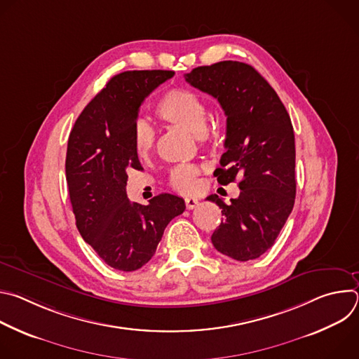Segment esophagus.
Wrapping results in <instances>:
<instances>
[{"instance_id":"obj_1","label":"esophagus","mask_w":359,"mask_h":359,"mask_svg":"<svg viewBox=\"0 0 359 359\" xmlns=\"http://www.w3.org/2000/svg\"><path fill=\"white\" fill-rule=\"evenodd\" d=\"M184 203H186V208L189 209V210H193L197 204H198V200L197 198H194V197H186L184 198Z\"/></svg>"}]
</instances>
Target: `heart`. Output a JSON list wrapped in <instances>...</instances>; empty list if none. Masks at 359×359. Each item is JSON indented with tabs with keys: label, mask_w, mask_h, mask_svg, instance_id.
<instances>
[{
	"label": "heart",
	"mask_w": 359,
	"mask_h": 359,
	"mask_svg": "<svg viewBox=\"0 0 359 359\" xmlns=\"http://www.w3.org/2000/svg\"><path fill=\"white\" fill-rule=\"evenodd\" d=\"M158 118L169 125L182 128L197 136L198 140H208L210 130L208 126L206 102L197 93L187 89H170L166 92L155 108ZM156 135L153 128L137 121L132 130V143L135 153L140 159H147L155 149ZM200 169L193 165L176 166L170 173V186L184 194L194 193L198 187Z\"/></svg>",
	"instance_id": "b5f03b06"
}]
</instances>
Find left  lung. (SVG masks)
Listing matches in <instances>:
<instances>
[{
  "label": "left lung",
  "instance_id": "8db88e82",
  "mask_svg": "<svg viewBox=\"0 0 359 359\" xmlns=\"http://www.w3.org/2000/svg\"><path fill=\"white\" fill-rule=\"evenodd\" d=\"M186 82L219 100L227 116L226 151L215 176L238 182L240 196L215 201L224 220L212 236L217 251L237 260L259 259L278 237L295 200V140L290 115L270 83L251 65L222 61L197 67Z\"/></svg>",
  "mask_w": 359,
  "mask_h": 359
}]
</instances>
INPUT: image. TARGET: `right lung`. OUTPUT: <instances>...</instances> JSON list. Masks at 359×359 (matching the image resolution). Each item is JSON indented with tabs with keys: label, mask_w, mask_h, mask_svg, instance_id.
<instances>
[{
	"label": "right lung",
	"mask_w": 359,
	"mask_h": 359,
	"mask_svg": "<svg viewBox=\"0 0 359 359\" xmlns=\"http://www.w3.org/2000/svg\"><path fill=\"white\" fill-rule=\"evenodd\" d=\"M173 71H126L109 79L78 116L67 149L69 198L82 238L108 266L135 271L156 251L166 226L186 209L162 193L147 206L126 196L128 172L140 170L132 143L139 108Z\"/></svg>",
	"instance_id": "add662e5"
}]
</instances>
